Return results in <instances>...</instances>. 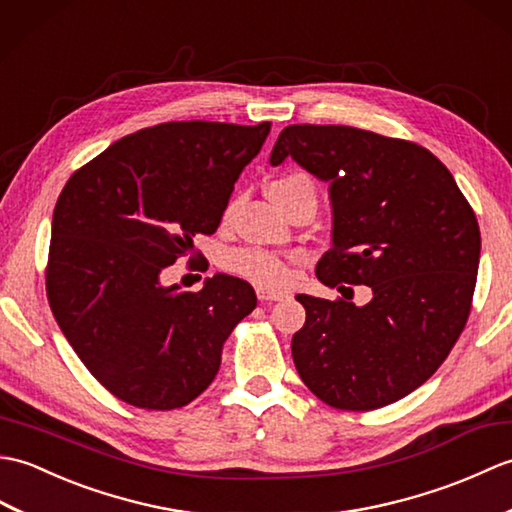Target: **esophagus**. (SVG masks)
<instances>
[{
	"label": "esophagus",
	"instance_id": "34e87169",
	"mask_svg": "<svg viewBox=\"0 0 512 512\" xmlns=\"http://www.w3.org/2000/svg\"><path fill=\"white\" fill-rule=\"evenodd\" d=\"M256 298H258L260 302H278V300H282V298H287V293H282V291H269V289H265V287H256Z\"/></svg>",
	"mask_w": 512,
	"mask_h": 512
}]
</instances>
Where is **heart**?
I'll return each mask as SVG.
<instances>
[{"label": "heart", "instance_id": "heart-1", "mask_svg": "<svg viewBox=\"0 0 512 512\" xmlns=\"http://www.w3.org/2000/svg\"><path fill=\"white\" fill-rule=\"evenodd\" d=\"M302 186L313 188V181L302 173H287L271 181L269 195L271 199H282L295 188H302ZM223 267L230 271V274L241 276L265 289L285 287L291 278V269L287 260L260 247L232 249V252H227L223 256Z\"/></svg>", "mask_w": 512, "mask_h": 512}]
</instances>
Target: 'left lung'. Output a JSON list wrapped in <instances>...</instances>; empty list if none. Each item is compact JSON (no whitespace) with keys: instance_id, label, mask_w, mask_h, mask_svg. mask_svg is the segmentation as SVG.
Instances as JSON below:
<instances>
[{"instance_id":"8db88e82","label":"left lung","mask_w":512,"mask_h":512,"mask_svg":"<svg viewBox=\"0 0 512 512\" xmlns=\"http://www.w3.org/2000/svg\"><path fill=\"white\" fill-rule=\"evenodd\" d=\"M293 157L331 184L333 247L315 274L326 287L366 284L373 300L295 295L306 322L291 355L317 399L370 412L420 388L469 320L480 225L456 179L414 142L342 124H291L269 162Z\"/></svg>"}]
</instances>
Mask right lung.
Wrapping results in <instances>:
<instances>
[{"label":"right lung","mask_w":512,"mask_h":512,"mask_svg":"<svg viewBox=\"0 0 512 512\" xmlns=\"http://www.w3.org/2000/svg\"><path fill=\"white\" fill-rule=\"evenodd\" d=\"M271 122H162L111 144L67 179L52 217L45 291L67 342L100 385L142 410H177L208 388L225 339L256 309L249 282L201 291L162 274L214 234ZM190 256V263H192Z\"/></svg>","instance_id":"obj_1"}]
</instances>
